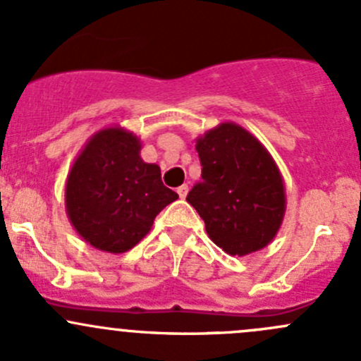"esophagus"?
<instances>
[{
    "instance_id": "34e87169",
    "label": "esophagus",
    "mask_w": 361,
    "mask_h": 361,
    "mask_svg": "<svg viewBox=\"0 0 361 361\" xmlns=\"http://www.w3.org/2000/svg\"><path fill=\"white\" fill-rule=\"evenodd\" d=\"M188 191H189V188L185 184H182L180 188H177V192H179V196H180L182 200H184L185 196H188Z\"/></svg>"
}]
</instances>
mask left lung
Segmentation results:
<instances>
[{
	"instance_id": "left-lung-1",
	"label": "left lung",
	"mask_w": 361,
	"mask_h": 361,
	"mask_svg": "<svg viewBox=\"0 0 361 361\" xmlns=\"http://www.w3.org/2000/svg\"><path fill=\"white\" fill-rule=\"evenodd\" d=\"M202 182L188 203L205 221L217 247L247 255L267 247L285 215V185L266 147L236 123H221L196 139Z\"/></svg>"
}]
</instances>
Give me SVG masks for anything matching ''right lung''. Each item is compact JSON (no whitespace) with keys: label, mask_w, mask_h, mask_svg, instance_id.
<instances>
[{"label":"right lung","mask_w":361,"mask_h":361,"mask_svg":"<svg viewBox=\"0 0 361 361\" xmlns=\"http://www.w3.org/2000/svg\"><path fill=\"white\" fill-rule=\"evenodd\" d=\"M140 139L109 126L74 159L66 182V212L87 243L123 254L149 233L154 217L179 198L163 185L161 170L140 158Z\"/></svg>","instance_id":"add662e5"}]
</instances>
